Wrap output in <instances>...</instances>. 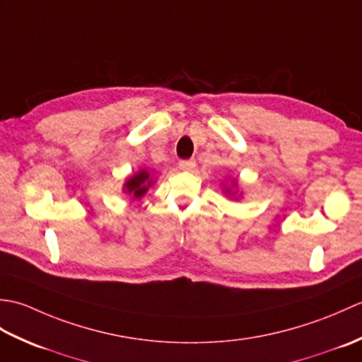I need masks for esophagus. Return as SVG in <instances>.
Segmentation results:
<instances>
[{
  "label": "esophagus",
  "instance_id": "1",
  "mask_svg": "<svg viewBox=\"0 0 362 362\" xmlns=\"http://www.w3.org/2000/svg\"><path fill=\"white\" fill-rule=\"evenodd\" d=\"M179 168L182 171H187V173H193L196 169V161L194 160H182L179 163Z\"/></svg>",
  "mask_w": 362,
  "mask_h": 362
}]
</instances>
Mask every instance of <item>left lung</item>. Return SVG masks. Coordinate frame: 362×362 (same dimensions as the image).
<instances>
[{"label": "left lung", "instance_id": "8db88e82", "mask_svg": "<svg viewBox=\"0 0 362 362\" xmlns=\"http://www.w3.org/2000/svg\"><path fill=\"white\" fill-rule=\"evenodd\" d=\"M238 187H240V185H238V180L232 179V180H230V183H224V185H222V191H224V194H227L230 197L240 199L243 196V193Z\"/></svg>", "mask_w": 362, "mask_h": 362}]
</instances>
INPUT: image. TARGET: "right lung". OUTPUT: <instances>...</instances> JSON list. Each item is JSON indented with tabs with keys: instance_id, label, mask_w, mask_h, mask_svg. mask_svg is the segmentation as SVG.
<instances>
[{
	"instance_id": "1",
	"label": "right lung",
	"mask_w": 362,
	"mask_h": 362,
	"mask_svg": "<svg viewBox=\"0 0 362 362\" xmlns=\"http://www.w3.org/2000/svg\"><path fill=\"white\" fill-rule=\"evenodd\" d=\"M153 175L148 169H140L135 174L129 175L126 182L122 183V193L130 197V201H140L148 193V189L153 185Z\"/></svg>"
}]
</instances>
